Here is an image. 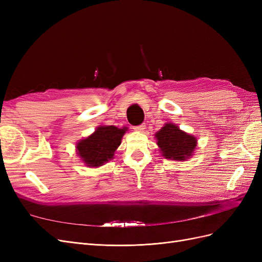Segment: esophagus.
<instances>
[{"instance_id":"esophagus-1","label":"esophagus","mask_w":262,"mask_h":262,"mask_svg":"<svg viewBox=\"0 0 262 262\" xmlns=\"http://www.w3.org/2000/svg\"><path fill=\"white\" fill-rule=\"evenodd\" d=\"M133 130L134 131H138V132H143L145 130V123H142L140 125H136L133 126Z\"/></svg>"}]
</instances>
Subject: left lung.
I'll list each match as a JSON object with an SVG mask.
<instances>
[{"mask_svg":"<svg viewBox=\"0 0 262 262\" xmlns=\"http://www.w3.org/2000/svg\"><path fill=\"white\" fill-rule=\"evenodd\" d=\"M155 138L162 155L172 161L188 160L192 156L196 146V138L170 122L156 132Z\"/></svg>","mask_w":262,"mask_h":262,"instance_id":"1","label":"left lung"}]
</instances>
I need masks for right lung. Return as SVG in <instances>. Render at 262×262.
Segmentation results:
<instances>
[{"instance_id":"right-lung-1","label":"right lung","mask_w":262,"mask_h":262,"mask_svg":"<svg viewBox=\"0 0 262 262\" xmlns=\"http://www.w3.org/2000/svg\"><path fill=\"white\" fill-rule=\"evenodd\" d=\"M126 130V128L120 129L115 125L98 126L90 137L77 142V155L89 167H99L113 160Z\"/></svg>"}]
</instances>
